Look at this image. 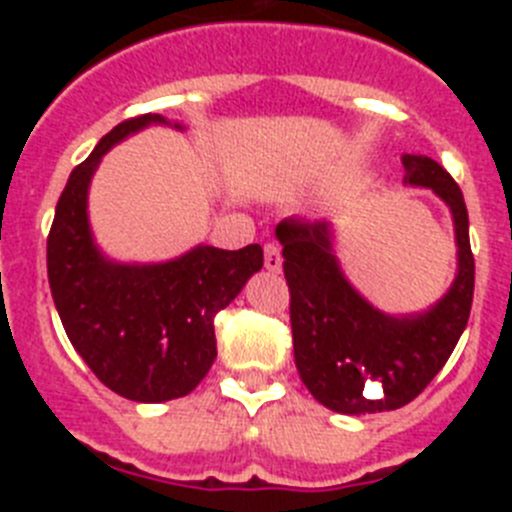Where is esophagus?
Segmentation results:
<instances>
[{
	"label": "esophagus",
	"instance_id": "esophagus-1",
	"mask_svg": "<svg viewBox=\"0 0 512 512\" xmlns=\"http://www.w3.org/2000/svg\"><path fill=\"white\" fill-rule=\"evenodd\" d=\"M264 264L269 271L282 269V251H279L277 243H266L264 246Z\"/></svg>",
	"mask_w": 512,
	"mask_h": 512
}]
</instances>
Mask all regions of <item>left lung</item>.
I'll return each mask as SVG.
<instances>
[{
  "label": "left lung",
  "mask_w": 512,
  "mask_h": 512,
  "mask_svg": "<svg viewBox=\"0 0 512 512\" xmlns=\"http://www.w3.org/2000/svg\"><path fill=\"white\" fill-rule=\"evenodd\" d=\"M405 184L428 187L454 217L456 277L449 292L415 315H387L359 295L336 259V233L325 220H282L284 277L295 364L310 395L333 413L397 410L431 384L467 328L474 295V256L464 194L428 156L405 153Z\"/></svg>",
  "instance_id": "obj_1"
}]
</instances>
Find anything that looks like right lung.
Here are the masks:
<instances>
[{"instance_id": "obj_1", "label": "right lung", "mask_w": 512, "mask_h": 512, "mask_svg": "<svg viewBox=\"0 0 512 512\" xmlns=\"http://www.w3.org/2000/svg\"><path fill=\"white\" fill-rule=\"evenodd\" d=\"M161 115L120 122L71 171L48 235V282L71 346L102 384L135 402L184 397L217 356L215 315L264 266L259 243L241 251L194 246L161 264H120L94 243L89 184L115 143ZM176 130H182L174 122Z\"/></svg>"}]
</instances>
